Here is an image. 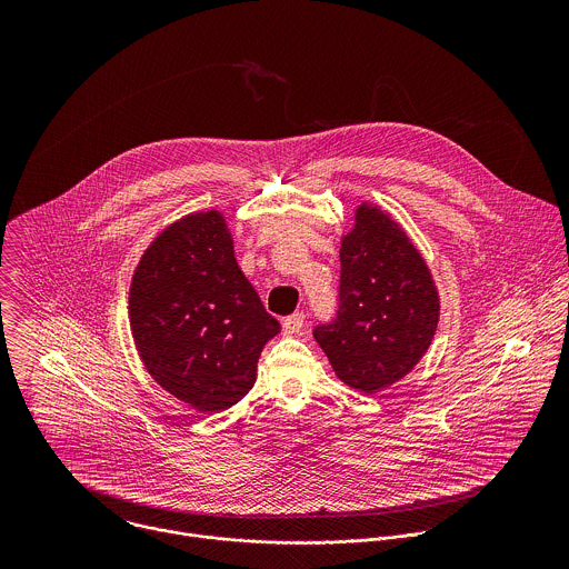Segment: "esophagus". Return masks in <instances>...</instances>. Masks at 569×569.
<instances>
[{
    "label": "esophagus",
    "instance_id": "1",
    "mask_svg": "<svg viewBox=\"0 0 569 569\" xmlns=\"http://www.w3.org/2000/svg\"><path fill=\"white\" fill-rule=\"evenodd\" d=\"M302 326H305V313H293V316H289V318H284V322H282V332L284 335H296V332H300L302 330Z\"/></svg>",
    "mask_w": 569,
    "mask_h": 569
}]
</instances>
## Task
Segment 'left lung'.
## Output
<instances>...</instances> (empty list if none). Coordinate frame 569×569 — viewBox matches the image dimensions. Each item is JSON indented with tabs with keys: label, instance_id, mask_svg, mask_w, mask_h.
I'll return each instance as SVG.
<instances>
[{
	"label": "left lung",
	"instance_id": "left-lung-1",
	"mask_svg": "<svg viewBox=\"0 0 569 569\" xmlns=\"http://www.w3.org/2000/svg\"><path fill=\"white\" fill-rule=\"evenodd\" d=\"M339 260V311L313 337L346 386L375 395L409 375L431 346L440 296L406 230L368 201L341 237Z\"/></svg>",
	"mask_w": 569,
	"mask_h": 569
}]
</instances>
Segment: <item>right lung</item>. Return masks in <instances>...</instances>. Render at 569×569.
<instances>
[{"mask_svg": "<svg viewBox=\"0 0 569 569\" xmlns=\"http://www.w3.org/2000/svg\"><path fill=\"white\" fill-rule=\"evenodd\" d=\"M129 322L147 372L201 413L243 399L264 343L280 332L219 210L170 223L147 247L129 289Z\"/></svg>", "mask_w": 569, "mask_h": 569, "instance_id": "right-lung-1", "label": "right lung"}]
</instances>
